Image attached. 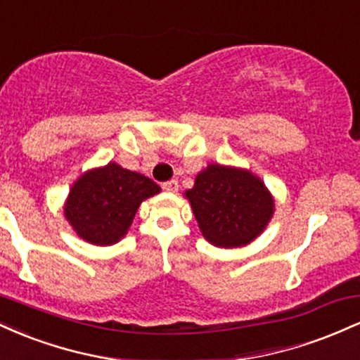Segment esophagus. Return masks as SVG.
Listing matches in <instances>:
<instances>
[{"label": "esophagus", "mask_w": 360, "mask_h": 360, "mask_svg": "<svg viewBox=\"0 0 360 360\" xmlns=\"http://www.w3.org/2000/svg\"><path fill=\"white\" fill-rule=\"evenodd\" d=\"M162 188L166 189L169 193H176L177 189H179V183H177L176 179H171V181H166V183L162 184Z\"/></svg>", "instance_id": "34e87169"}]
</instances>
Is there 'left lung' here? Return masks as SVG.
<instances>
[{
	"instance_id": "left-lung-1",
	"label": "left lung",
	"mask_w": 360,
	"mask_h": 360,
	"mask_svg": "<svg viewBox=\"0 0 360 360\" xmlns=\"http://www.w3.org/2000/svg\"><path fill=\"white\" fill-rule=\"evenodd\" d=\"M184 194L203 237L223 249L250 243L274 213L266 184L247 169L210 164Z\"/></svg>"
}]
</instances>
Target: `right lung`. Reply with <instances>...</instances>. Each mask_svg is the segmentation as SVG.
I'll return each instance as SVG.
<instances>
[{"mask_svg":"<svg viewBox=\"0 0 360 360\" xmlns=\"http://www.w3.org/2000/svg\"><path fill=\"white\" fill-rule=\"evenodd\" d=\"M160 186L117 162L91 169L72 184L64 206L65 220L82 240L113 245L125 237L140 203Z\"/></svg>","mask_w":360,"mask_h":360,"instance_id":"add662e5","label":"right lung"}]
</instances>
